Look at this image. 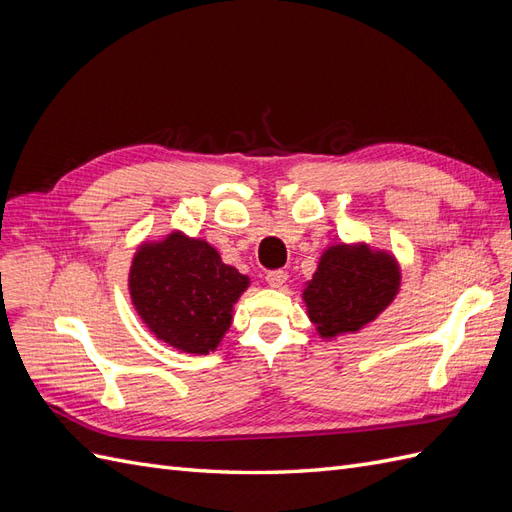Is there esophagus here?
<instances>
[{"label": "esophagus", "mask_w": 512, "mask_h": 512, "mask_svg": "<svg viewBox=\"0 0 512 512\" xmlns=\"http://www.w3.org/2000/svg\"><path fill=\"white\" fill-rule=\"evenodd\" d=\"M288 280V273L286 271H269L267 273V284L271 288H282Z\"/></svg>", "instance_id": "34e87169"}]
</instances>
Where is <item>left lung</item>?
<instances>
[{"mask_svg": "<svg viewBox=\"0 0 512 512\" xmlns=\"http://www.w3.org/2000/svg\"><path fill=\"white\" fill-rule=\"evenodd\" d=\"M401 288L399 260L365 241L329 245L301 299L316 333L331 339L359 333L389 307Z\"/></svg>", "mask_w": 512, "mask_h": 512, "instance_id": "obj_1", "label": "left lung"}]
</instances>
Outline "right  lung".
I'll list each match as a JSON object with an SVG mask.
<instances>
[{
  "mask_svg": "<svg viewBox=\"0 0 512 512\" xmlns=\"http://www.w3.org/2000/svg\"><path fill=\"white\" fill-rule=\"evenodd\" d=\"M247 288L250 277L226 265L209 241L183 230L145 239L128 273L130 301L145 327L188 354L220 346Z\"/></svg>",
  "mask_w": 512,
  "mask_h": 512,
  "instance_id": "right-lung-1",
  "label": "right lung"
}]
</instances>
